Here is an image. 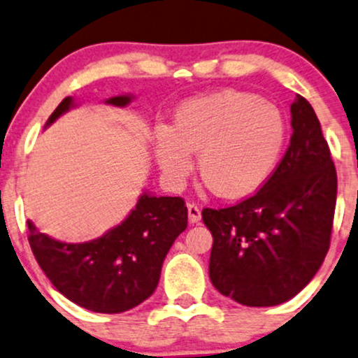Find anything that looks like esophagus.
<instances>
[{"mask_svg": "<svg viewBox=\"0 0 358 358\" xmlns=\"http://www.w3.org/2000/svg\"><path fill=\"white\" fill-rule=\"evenodd\" d=\"M201 220V210L198 208L196 203H188V221L192 224L198 223Z\"/></svg>", "mask_w": 358, "mask_h": 358, "instance_id": "obj_1", "label": "esophagus"}]
</instances>
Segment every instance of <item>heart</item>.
Here are the masks:
<instances>
[{
  "instance_id": "heart-1",
  "label": "heart",
  "mask_w": 358,
  "mask_h": 358,
  "mask_svg": "<svg viewBox=\"0 0 358 358\" xmlns=\"http://www.w3.org/2000/svg\"><path fill=\"white\" fill-rule=\"evenodd\" d=\"M286 142V120L273 102L239 90H223L185 102L173 129L155 132L157 160L171 183L193 169L216 196L243 198L268 182Z\"/></svg>"
}]
</instances>
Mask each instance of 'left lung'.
<instances>
[{
	"mask_svg": "<svg viewBox=\"0 0 358 358\" xmlns=\"http://www.w3.org/2000/svg\"><path fill=\"white\" fill-rule=\"evenodd\" d=\"M291 142L262 187L228 208H203L213 234L210 279L243 306L282 304L317 273L330 246L337 173L314 108L291 106Z\"/></svg>",
	"mask_w": 358,
	"mask_h": 358,
	"instance_id": "left-lung-1",
	"label": "left lung"
}]
</instances>
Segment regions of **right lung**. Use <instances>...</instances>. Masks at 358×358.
Returning <instances> with one entry per match:
<instances>
[{"label": "right lung", "mask_w": 358, "mask_h": 358, "mask_svg": "<svg viewBox=\"0 0 358 358\" xmlns=\"http://www.w3.org/2000/svg\"><path fill=\"white\" fill-rule=\"evenodd\" d=\"M130 101V96H117L107 103L125 107ZM71 107L72 97H66L48 125ZM187 224L183 198L143 193L127 220L101 238L61 243L28 221V241L41 269L62 296L87 310L119 314L152 296L166 252Z\"/></svg>", "instance_id": "add662e5"}]
</instances>
